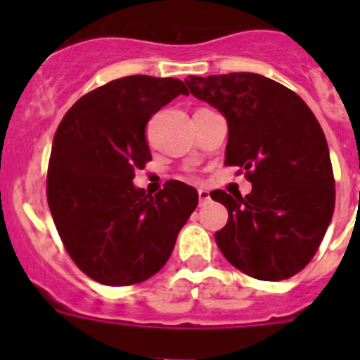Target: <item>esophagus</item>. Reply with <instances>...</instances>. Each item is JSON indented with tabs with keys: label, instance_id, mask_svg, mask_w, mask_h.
<instances>
[{
	"label": "esophagus",
	"instance_id": "1",
	"mask_svg": "<svg viewBox=\"0 0 360 360\" xmlns=\"http://www.w3.org/2000/svg\"><path fill=\"white\" fill-rule=\"evenodd\" d=\"M198 198H200V205L209 202L210 200L209 190H207V188H200V190H198Z\"/></svg>",
	"mask_w": 360,
	"mask_h": 360
}]
</instances>
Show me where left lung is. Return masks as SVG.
I'll use <instances>...</instances> for the list:
<instances>
[{
    "label": "left lung",
    "instance_id": "8db88e82",
    "mask_svg": "<svg viewBox=\"0 0 360 360\" xmlns=\"http://www.w3.org/2000/svg\"><path fill=\"white\" fill-rule=\"evenodd\" d=\"M190 92L226 118L224 165L245 170L252 191L210 193L228 209L216 231L223 256L259 281H284L317 252L335 212L328 141L297 94L256 72L190 76Z\"/></svg>",
    "mask_w": 360,
    "mask_h": 360
}]
</instances>
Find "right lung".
I'll return each mask as SVG.
<instances>
[{"instance_id": "right-lung-1", "label": "right lung", "mask_w": 360, "mask_h": 360, "mask_svg": "<svg viewBox=\"0 0 360 360\" xmlns=\"http://www.w3.org/2000/svg\"><path fill=\"white\" fill-rule=\"evenodd\" d=\"M179 94L177 78L112 79L76 101L57 129L46 177L53 223L76 266L104 285L155 275L197 209L195 188L169 181L155 197L134 186L151 160L146 123Z\"/></svg>"}]
</instances>
